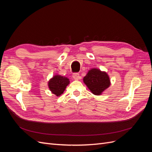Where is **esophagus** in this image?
<instances>
[{
  "label": "esophagus",
  "mask_w": 152,
  "mask_h": 152,
  "mask_svg": "<svg viewBox=\"0 0 152 152\" xmlns=\"http://www.w3.org/2000/svg\"><path fill=\"white\" fill-rule=\"evenodd\" d=\"M72 76H73V79H75V80H77V79H80V75H79V73H73Z\"/></svg>",
  "instance_id": "obj_1"
}]
</instances>
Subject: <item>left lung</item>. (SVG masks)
<instances>
[{"mask_svg": "<svg viewBox=\"0 0 152 152\" xmlns=\"http://www.w3.org/2000/svg\"><path fill=\"white\" fill-rule=\"evenodd\" d=\"M83 80L92 93L95 95L102 94L110 85V80L107 73L96 68L90 70L84 77Z\"/></svg>", "mask_w": 152, "mask_h": 152, "instance_id": "1", "label": "left lung"}]
</instances>
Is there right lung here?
Instances as JSON below:
<instances>
[{
	"label": "right lung",
	"instance_id": "add662e5",
	"mask_svg": "<svg viewBox=\"0 0 152 152\" xmlns=\"http://www.w3.org/2000/svg\"><path fill=\"white\" fill-rule=\"evenodd\" d=\"M70 83L68 78L59 75H54L48 82L50 91L56 95L59 96L65 91L66 86Z\"/></svg>",
	"mask_w": 152,
	"mask_h": 152
}]
</instances>
